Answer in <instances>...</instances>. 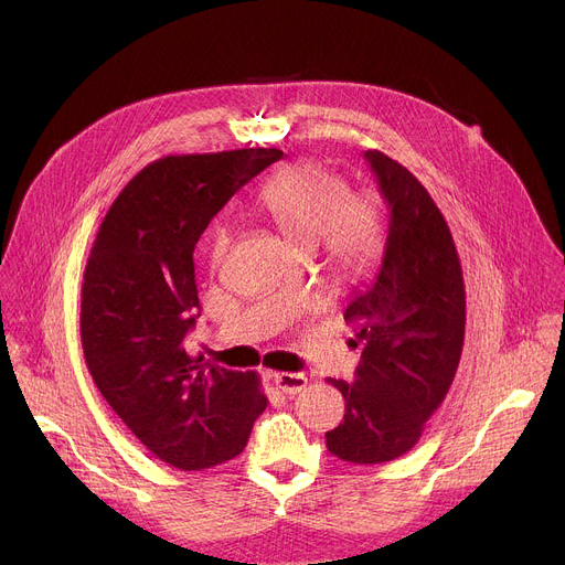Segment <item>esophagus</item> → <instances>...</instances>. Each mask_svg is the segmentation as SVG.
Returning a JSON list of instances; mask_svg holds the SVG:
<instances>
[{"instance_id": "34e87169", "label": "esophagus", "mask_w": 565, "mask_h": 565, "mask_svg": "<svg viewBox=\"0 0 565 565\" xmlns=\"http://www.w3.org/2000/svg\"><path fill=\"white\" fill-rule=\"evenodd\" d=\"M270 377L275 386L286 395H295L308 384V377L303 373H270Z\"/></svg>"}]
</instances>
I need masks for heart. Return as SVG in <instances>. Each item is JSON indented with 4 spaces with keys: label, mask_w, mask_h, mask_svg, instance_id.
<instances>
[{
    "label": "heart",
    "mask_w": 565,
    "mask_h": 565,
    "mask_svg": "<svg viewBox=\"0 0 565 565\" xmlns=\"http://www.w3.org/2000/svg\"><path fill=\"white\" fill-rule=\"evenodd\" d=\"M257 207L301 253L319 241L321 262L344 284L364 279L384 253V216L369 190L349 183L315 160L295 163L273 174L257 192ZM232 246V232L218 225L212 234L210 259L221 266Z\"/></svg>",
    "instance_id": "heart-1"
}]
</instances>
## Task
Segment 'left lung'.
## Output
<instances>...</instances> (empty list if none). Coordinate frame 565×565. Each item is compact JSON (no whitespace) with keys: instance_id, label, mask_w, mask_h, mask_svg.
I'll return each mask as SVG.
<instances>
[{"instance_id":"8db88e82","label":"left lung","mask_w":565,"mask_h":565,"mask_svg":"<svg viewBox=\"0 0 565 565\" xmlns=\"http://www.w3.org/2000/svg\"><path fill=\"white\" fill-rule=\"evenodd\" d=\"M391 210L375 281L344 310L364 344L342 391L344 423L327 434L340 460L388 462L407 454L443 405L465 342V284L449 225L425 185L397 160L364 151Z\"/></svg>"}]
</instances>
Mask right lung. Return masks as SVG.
I'll return each mask as SVG.
<instances>
[{"label":"right lung","instance_id":"1","mask_svg":"<svg viewBox=\"0 0 565 565\" xmlns=\"http://www.w3.org/2000/svg\"><path fill=\"white\" fill-rule=\"evenodd\" d=\"M281 156L255 147L153 160L111 203L87 259L79 335L89 373L131 434L177 469L238 456L268 405L255 371L205 366L183 340L201 308L199 236Z\"/></svg>","mask_w":565,"mask_h":565}]
</instances>
